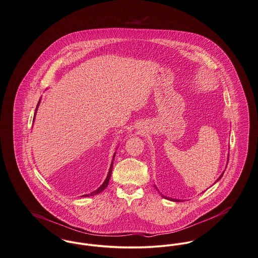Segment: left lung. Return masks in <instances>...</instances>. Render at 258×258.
Segmentation results:
<instances>
[{
    "label": "left lung",
    "instance_id": "8db88e82",
    "mask_svg": "<svg viewBox=\"0 0 258 258\" xmlns=\"http://www.w3.org/2000/svg\"><path fill=\"white\" fill-rule=\"evenodd\" d=\"M223 174H224V173H223ZM223 174L220 176V178H219L217 181H219V180H220V179L223 177ZM156 189H157V188H156ZM162 197H163V198H165V199H168V200L174 201V202H181V201L177 200V199H171V198H167V197H165V196H163V195H162Z\"/></svg>",
    "mask_w": 258,
    "mask_h": 258
}]
</instances>
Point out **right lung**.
<instances>
[{"label":"right lung","instance_id":"obj_1","mask_svg":"<svg viewBox=\"0 0 258 258\" xmlns=\"http://www.w3.org/2000/svg\"><path fill=\"white\" fill-rule=\"evenodd\" d=\"M38 105H39V103L37 104V107H38ZM35 114H36V110H35ZM114 158H115V155H114ZM114 158H113V161H112V164H111V167H110V171H109V174H108V176H107V178H106V180H105V182L96 190V191H94V192H92L90 195L91 196H94V195H97V194H99V193H101L104 189H106V187L108 186V184H109V181H110V178H111V175H112V170H113V164H114ZM85 197L87 196H89V195H84Z\"/></svg>","mask_w":258,"mask_h":258}]
</instances>
